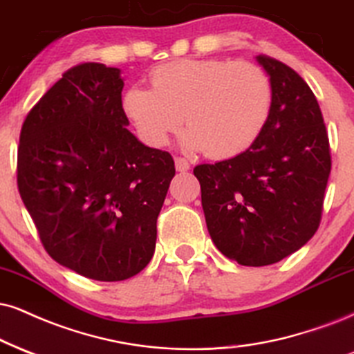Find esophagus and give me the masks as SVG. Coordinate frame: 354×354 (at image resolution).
Masks as SVG:
<instances>
[{"label": "esophagus", "instance_id": "esophagus-1", "mask_svg": "<svg viewBox=\"0 0 354 354\" xmlns=\"http://www.w3.org/2000/svg\"><path fill=\"white\" fill-rule=\"evenodd\" d=\"M176 169L178 172H185V170L190 169L189 160L184 159V157H176Z\"/></svg>", "mask_w": 354, "mask_h": 354}]
</instances>
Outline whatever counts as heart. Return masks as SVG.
<instances>
[{
	"label": "heart",
	"instance_id": "heart-1",
	"mask_svg": "<svg viewBox=\"0 0 354 354\" xmlns=\"http://www.w3.org/2000/svg\"><path fill=\"white\" fill-rule=\"evenodd\" d=\"M151 85H134L123 106L139 138L162 147L182 123L187 149L213 159L243 154L257 141L272 110V84L259 65L223 59H182L159 65Z\"/></svg>",
	"mask_w": 354,
	"mask_h": 354
}]
</instances>
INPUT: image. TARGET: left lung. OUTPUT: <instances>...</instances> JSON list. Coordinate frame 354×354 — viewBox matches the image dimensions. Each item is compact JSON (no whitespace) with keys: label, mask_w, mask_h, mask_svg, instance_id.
I'll list each match as a JSON object with an SVG mask.
<instances>
[{"label":"left lung","mask_w":354,"mask_h":354,"mask_svg":"<svg viewBox=\"0 0 354 354\" xmlns=\"http://www.w3.org/2000/svg\"><path fill=\"white\" fill-rule=\"evenodd\" d=\"M257 62L274 93L263 134L243 154L194 169L215 246L254 268L279 263L315 234L331 170L328 133L310 86L272 57Z\"/></svg>","instance_id":"left-lung-1"}]
</instances>
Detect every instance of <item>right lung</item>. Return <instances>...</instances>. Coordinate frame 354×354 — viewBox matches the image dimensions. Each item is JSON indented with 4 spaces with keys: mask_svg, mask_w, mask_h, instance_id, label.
<instances>
[{
    "mask_svg": "<svg viewBox=\"0 0 354 354\" xmlns=\"http://www.w3.org/2000/svg\"><path fill=\"white\" fill-rule=\"evenodd\" d=\"M123 86L120 68H68L28 113L17 147V189L44 250L103 282L149 264L176 176L167 151L144 146L126 128Z\"/></svg>",
    "mask_w": 354,
    "mask_h": 354,
    "instance_id": "1",
    "label": "right lung"
}]
</instances>
